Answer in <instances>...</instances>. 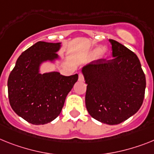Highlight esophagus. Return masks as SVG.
Here are the masks:
<instances>
[{
    "label": "esophagus",
    "instance_id": "obj_1",
    "mask_svg": "<svg viewBox=\"0 0 154 154\" xmlns=\"http://www.w3.org/2000/svg\"><path fill=\"white\" fill-rule=\"evenodd\" d=\"M78 80L79 81H84V76L82 73H80L79 74V77H78Z\"/></svg>",
    "mask_w": 154,
    "mask_h": 154
}]
</instances>
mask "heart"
I'll use <instances>...</instances> for the list:
<instances>
[{
	"label": "heart",
	"instance_id": "heart-1",
	"mask_svg": "<svg viewBox=\"0 0 154 154\" xmlns=\"http://www.w3.org/2000/svg\"><path fill=\"white\" fill-rule=\"evenodd\" d=\"M99 52H100L99 53V57L101 58V59H105V58L107 57L108 52H107L106 50V49H103V50H102V48L100 47L95 48L92 51V52H91V55H96L99 54Z\"/></svg>",
	"mask_w": 154,
	"mask_h": 154
}]
</instances>
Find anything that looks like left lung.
Instances as JSON below:
<instances>
[{"mask_svg": "<svg viewBox=\"0 0 154 154\" xmlns=\"http://www.w3.org/2000/svg\"><path fill=\"white\" fill-rule=\"evenodd\" d=\"M111 60L98 59L82 68L87 84L85 105L91 117L109 125L121 124L140 109L146 77L139 58L114 40Z\"/></svg>", "mask_w": 154, "mask_h": 154, "instance_id": "obj_1", "label": "left lung"}]
</instances>
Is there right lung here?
Masks as SVG:
<instances>
[{
    "instance_id": "right-lung-1",
    "label": "right lung",
    "mask_w": 154,
    "mask_h": 154,
    "mask_svg": "<svg viewBox=\"0 0 154 154\" xmlns=\"http://www.w3.org/2000/svg\"><path fill=\"white\" fill-rule=\"evenodd\" d=\"M61 43L38 41L22 53L8 80L9 103L15 113L33 125H45L60 114L78 74L41 73L40 66L59 57Z\"/></svg>"
}]
</instances>
